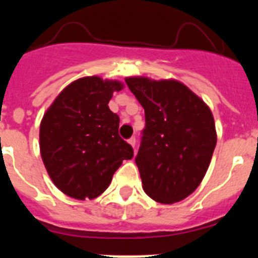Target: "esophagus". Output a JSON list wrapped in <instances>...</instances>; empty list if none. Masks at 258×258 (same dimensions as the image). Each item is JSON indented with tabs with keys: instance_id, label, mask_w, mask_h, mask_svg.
Wrapping results in <instances>:
<instances>
[{
	"instance_id": "1",
	"label": "esophagus",
	"mask_w": 258,
	"mask_h": 258,
	"mask_svg": "<svg viewBox=\"0 0 258 258\" xmlns=\"http://www.w3.org/2000/svg\"><path fill=\"white\" fill-rule=\"evenodd\" d=\"M127 143H129L132 147H136V138H134V137H132L131 140H127Z\"/></svg>"
}]
</instances>
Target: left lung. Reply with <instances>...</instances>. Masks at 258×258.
Here are the masks:
<instances>
[{
  "mask_svg": "<svg viewBox=\"0 0 258 258\" xmlns=\"http://www.w3.org/2000/svg\"><path fill=\"white\" fill-rule=\"evenodd\" d=\"M145 108L146 127L136 157L142 187L155 202L173 204L197 190L217 143L212 111L177 80L126 77Z\"/></svg>",
  "mask_w": 258,
  "mask_h": 258,
  "instance_id": "left-lung-1",
  "label": "left lung"
}]
</instances>
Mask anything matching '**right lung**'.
Returning a JSON list of instances; mask_svg holds the SVG:
<instances>
[{
  "label": "right lung",
  "instance_id": "add662e5",
  "mask_svg": "<svg viewBox=\"0 0 258 258\" xmlns=\"http://www.w3.org/2000/svg\"><path fill=\"white\" fill-rule=\"evenodd\" d=\"M117 80L86 76L66 86L40 124V152L52 183L67 197L95 199L103 194L133 149L118 136L120 118L108 107Z\"/></svg>",
  "mask_w": 258,
  "mask_h": 258
}]
</instances>
